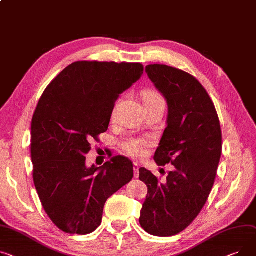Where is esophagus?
Listing matches in <instances>:
<instances>
[{
  "label": "esophagus",
  "mask_w": 256,
  "mask_h": 256,
  "mask_svg": "<svg viewBox=\"0 0 256 256\" xmlns=\"http://www.w3.org/2000/svg\"><path fill=\"white\" fill-rule=\"evenodd\" d=\"M139 168H140V166L138 164H134V177L138 178L139 177Z\"/></svg>",
  "instance_id": "obj_1"
}]
</instances>
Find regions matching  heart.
Wrapping results in <instances>:
<instances>
[{"mask_svg": "<svg viewBox=\"0 0 256 256\" xmlns=\"http://www.w3.org/2000/svg\"><path fill=\"white\" fill-rule=\"evenodd\" d=\"M160 98L156 92H147L144 96V102ZM151 144V139L147 137H128L120 143L122 149L128 156L134 158H142L145 156L147 148Z\"/></svg>", "mask_w": 256, "mask_h": 256, "instance_id": "heart-1", "label": "heart"}]
</instances>
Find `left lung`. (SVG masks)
<instances>
[{"mask_svg": "<svg viewBox=\"0 0 256 256\" xmlns=\"http://www.w3.org/2000/svg\"><path fill=\"white\" fill-rule=\"evenodd\" d=\"M146 72L168 102V115L154 160L172 164L166 182L141 168L148 187L140 224L148 234L174 236L202 211L215 182L222 151V132L213 100L190 73L166 64H148Z\"/></svg>", "mask_w": 256, "mask_h": 256, "instance_id": "8db88e82", "label": "left lung"}]
</instances>
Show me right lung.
<instances>
[{"label": "right lung", "instance_id": "1", "mask_svg": "<svg viewBox=\"0 0 256 256\" xmlns=\"http://www.w3.org/2000/svg\"><path fill=\"white\" fill-rule=\"evenodd\" d=\"M143 72L140 62H75L39 100L32 119V179L46 214L66 234L96 230L106 200L134 177L128 158L88 168L85 154L108 130L119 94Z\"/></svg>", "mask_w": 256, "mask_h": 256}]
</instances>
